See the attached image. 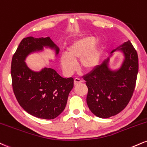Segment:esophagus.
I'll use <instances>...</instances> for the list:
<instances>
[{
	"instance_id": "obj_1",
	"label": "esophagus",
	"mask_w": 147,
	"mask_h": 147,
	"mask_svg": "<svg viewBox=\"0 0 147 147\" xmlns=\"http://www.w3.org/2000/svg\"><path fill=\"white\" fill-rule=\"evenodd\" d=\"M81 82H82V81L79 78H75L74 79V85H75V86H77L78 84H81Z\"/></svg>"
}]
</instances>
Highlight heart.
I'll return each mask as SVG.
<instances>
[{"instance_id": "obj_1", "label": "heart", "mask_w": 147, "mask_h": 147, "mask_svg": "<svg viewBox=\"0 0 147 147\" xmlns=\"http://www.w3.org/2000/svg\"><path fill=\"white\" fill-rule=\"evenodd\" d=\"M97 39L89 36L74 42L67 49L66 55L61 57V64L67 74H72L77 69L75 63L80 61L83 70L90 72L99 63L102 55L101 46L94 47Z\"/></svg>"}]
</instances>
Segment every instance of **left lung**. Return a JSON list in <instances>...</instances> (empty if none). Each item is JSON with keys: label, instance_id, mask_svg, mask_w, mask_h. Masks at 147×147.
<instances>
[{"label": "left lung", "instance_id": "obj_1", "mask_svg": "<svg viewBox=\"0 0 147 147\" xmlns=\"http://www.w3.org/2000/svg\"><path fill=\"white\" fill-rule=\"evenodd\" d=\"M120 47L125 60L119 70H109L107 58L84 77L88 89V107L95 116L101 118H109L123 111L130 101L136 87L138 72L137 51L129 40Z\"/></svg>", "mask_w": 147, "mask_h": 147}]
</instances>
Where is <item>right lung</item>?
<instances>
[{"mask_svg":"<svg viewBox=\"0 0 147 147\" xmlns=\"http://www.w3.org/2000/svg\"><path fill=\"white\" fill-rule=\"evenodd\" d=\"M44 47L54 48L56 54L59 53V48L49 37L23 39L12 57L11 75L13 93L21 107L35 117L50 120L65 109L74 79L63 78L50 68L35 72L26 66V57Z\"/></svg>","mask_w":147,"mask_h":147,"instance_id":"obj_1","label":"right lung"}]
</instances>
